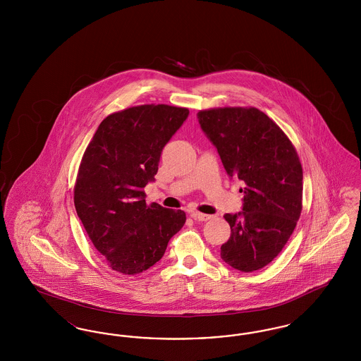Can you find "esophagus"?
Listing matches in <instances>:
<instances>
[{"label": "esophagus", "instance_id": "esophagus-1", "mask_svg": "<svg viewBox=\"0 0 361 361\" xmlns=\"http://www.w3.org/2000/svg\"><path fill=\"white\" fill-rule=\"evenodd\" d=\"M190 216H192L195 221H197V222H204V221H208V219H211V218H212L211 215L202 214V212H197V211L190 212Z\"/></svg>", "mask_w": 361, "mask_h": 361}]
</instances>
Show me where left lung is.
Instances as JSON below:
<instances>
[{
    "label": "left lung",
    "instance_id": "1",
    "mask_svg": "<svg viewBox=\"0 0 361 361\" xmlns=\"http://www.w3.org/2000/svg\"><path fill=\"white\" fill-rule=\"evenodd\" d=\"M224 169L245 188L242 211L226 214L231 235L221 257L240 272L268 265L290 240L302 212L303 171L283 130L257 108H214L197 114Z\"/></svg>",
    "mask_w": 361,
    "mask_h": 361
}]
</instances>
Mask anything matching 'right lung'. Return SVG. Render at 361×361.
<instances>
[{
	"label": "right lung",
	"mask_w": 361,
	"mask_h": 361,
	"mask_svg": "<svg viewBox=\"0 0 361 361\" xmlns=\"http://www.w3.org/2000/svg\"><path fill=\"white\" fill-rule=\"evenodd\" d=\"M187 108L146 104L106 116L89 142L74 206L94 247L123 275L158 262L185 224V212L146 204L162 149L187 121Z\"/></svg>",
	"instance_id": "obj_1"
}]
</instances>
